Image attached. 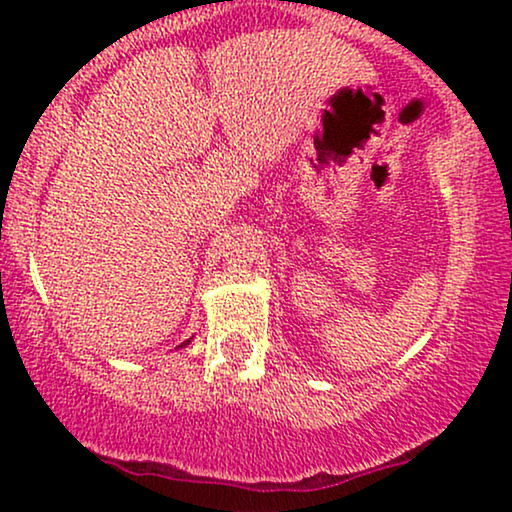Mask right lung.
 Returning a JSON list of instances; mask_svg holds the SVG:
<instances>
[{"mask_svg": "<svg viewBox=\"0 0 512 512\" xmlns=\"http://www.w3.org/2000/svg\"><path fill=\"white\" fill-rule=\"evenodd\" d=\"M181 347H184V345H181Z\"/></svg>", "mask_w": 512, "mask_h": 512, "instance_id": "1", "label": "right lung"}]
</instances>
